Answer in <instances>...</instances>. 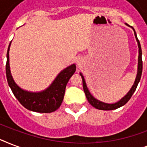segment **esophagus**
<instances>
[{"mask_svg":"<svg viewBox=\"0 0 147 147\" xmlns=\"http://www.w3.org/2000/svg\"><path fill=\"white\" fill-rule=\"evenodd\" d=\"M77 63H79V61H78H78H77Z\"/></svg>","mask_w":147,"mask_h":147,"instance_id":"esophagus-1","label":"esophagus"}]
</instances>
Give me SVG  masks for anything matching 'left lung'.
<instances>
[{
    "mask_svg": "<svg viewBox=\"0 0 147 147\" xmlns=\"http://www.w3.org/2000/svg\"><path fill=\"white\" fill-rule=\"evenodd\" d=\"M133 28V27H132ZM134 31V35L135 37L137 39V43H138V47H139V57H138V70H137V78H136V80H135V82L134 84V85L131 88V89L129 91L127 94H126L125 96L123 97L122 99L119 100L118 102L115 103V104H106V103L101 102L100 100H97L94 97L92 96L91 93L89 92L87 86H86V83L85 82V79H84V77L82 75V73H80L82 78V84H83V89H84V92L85 93V96L87 98L88 102L91 104V105L93 106L94 107L97 108V109L99 110H105V111H111V110H114L117 109V108H119V107H122L123 105H124L125 104L127 103V101L130 99V98L132 97L133 94L134 93V92L137 89V85H138V83H139L140 80V78H141L142 75V71H143V61H142V50H141V47H140V43L139 40L137 39V33L135 32L134 29L133 28Z\"/></svg>",
    "mask_w": 147,
    "mask_h": 147,
    "instance_id": "obj_1",
    "label": "left lung"
}]
</instances>
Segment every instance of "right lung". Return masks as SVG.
<instances>
[{
	"instance_id": "add662e5",
	"label": "right lung",
	"mask_w": 147,
	"mask_h": 147,
	"mask_svg": "<svg viewBox=\"0 0 147 147\" xmlns=\"http://www.w3.org/2000/svg\"><path fill=\"white\" fill-rule=\"evenodd\" d=\"M10 46V43L9 44L7 53L6 76L8 85L12 90L14 96L24 107L32 111L51 113L56 111L63 100L67 83L76 71V65H71L62 70L55 78L52 85L43 92L38 93L26 92L17 86L10 74L9 65Z\"/></svg>"
}]
</instances>
